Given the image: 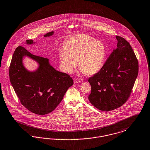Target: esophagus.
<instances>
[{
  "label": "esophagus",
  "mask_w": 150,
  "mask_h": 150,
  "mask_svg": "<svg viewBox=\"0 0 150 150\" xmlns=\"http://www.w3.org/2000/svg\"><path fill=\"white\" fill-rule=\"evenodd\" d=\"M74 82L75 83H79L81 82V80H80V79H74Z\"/></svg>",
  "instance_id": "34e87169"
}]
</instances>
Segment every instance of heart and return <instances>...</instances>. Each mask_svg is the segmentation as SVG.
Wrapping results in <instances>:
<instances>
[{"label":"heart","mask_w":150,"mask_h":150,"mask_svg":"<svg viewBox=\"0 0 150 150\" xmlns=\"http://www.w3.org/2000/svg\"><path fill=\"white\" fill-rule=\"evenodd\" d=\"M107 55V49L100 41L92 36L79 34L71 36L59 51L60 69L71 74L76 65L88 75L96 74L102 69Z\"/></svg>","instance_id":"b5f03b06"}]
</instances>
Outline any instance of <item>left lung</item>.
I'll use <instances>...</instances> for the list:
<instances>
[{"mask_svg": "<svg viewBox=\"0 0 150 150\" xmlns=\"http://www.w3.org/2000/svg\"><path fill=\"white\" fill-rule=\"evenodd\" d=\"M116 38L117 48L102 69L88 79L91 87L89 100L103 111L114 110L127 102L138 75V60L129 43L120 36Z\"/></svg>", "mask_w": 150, "mask_h": 150, "instance_id": "1", "label": "left lung"}]
</instances>
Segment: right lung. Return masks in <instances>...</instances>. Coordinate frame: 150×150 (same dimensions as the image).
I'll return each mask as SVG.
<instances>
[{
    "instance_id": "add662e5",
    "label": "right lung",
    "mask_w": 150,
    "mask_h": 150,
    "mask_svg": "<svg viewBox=\"0 0 150 150\" xmlns=\"http://www.w3.org/2000/svg\"><path fill=\"white\" fill-rule=\"evenodd\" d=\"M54 32L45 35L52 36ZM27 44H33L32 40ZM28 56L39 64L35 72H30L24 67L22 59ZM9 79L21 103L30 112L43 115L52 112L62 101L66 91L74 83L66 73L56 70L49 64L48 59L31 54L22 46L14 52L9 66Z\"/></svg>"
}]
</instances>
